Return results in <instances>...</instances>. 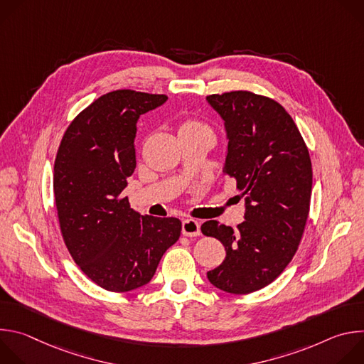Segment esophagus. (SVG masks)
Masks as SVG:
<instances>
[{"label": "esophagus", "instance_id": "1", "mask_svg": "<svg viewBox=\"0 0 364 364\" xmlns=\"http://www.w3.org/2000/svg\"><path fill=\"white\" fill-rule=\"evenodd\" d=\"M183 235L184 236H198L200 235V223L194 219H186L183 220V226H181Z\"/></svg>", "mask_w": 364, "mask_h": 364}]
</instances>
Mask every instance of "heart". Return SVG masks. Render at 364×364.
Masks as SVG:
<instances>
[{"label":"heart","mask_w":364,"mask_h":364,"mask_svg":"<svg viewBox=\"0 0 364 364\" xmlns=\"http://www.w3.org/2000/svg\"><path fill=\"white\" fill-rule=\"evenodd\" d=\"M200 128H205L203 124H200L198 121L194 119H184L180 125V134L183 132H188V131H194V129H200Z\"/></svg>","instance_id":"1"}]
</instances>
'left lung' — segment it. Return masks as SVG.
<instances>
[{
    "label": "left lung",
    "mask_w": 364,
    "mask_h": 364,
    "mask_svg": "<svg viewBox=\"0 0 364 364\" xmlns=\"http://www.w3.org/2000/svg\"><path fill=\"white\" fill-rule=\"evenodd\" d=\"M225 119L229 145L225 174L245 196V222L218 220L201 233L219 239L226 257L207 278L229 294H250L274 282L292 261L309 215L313 167L291 115L268 96L232 90L207 96Z\"/></svg>",
    "instance_id": "left-lung-1"
}]
</instances>
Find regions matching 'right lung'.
Masks as SVG:
<instances>
[{
  "label": "right lung",
  "mask_w": 364,
  "mask_h": 364,
  "mask_svg": "<svg viewBox=\"0 0 364 364\" xmlns=\"http://www.w3.org/2000/svg\"><path fill=\"white\" fill-rule=\"evenodd\" d=\"M166 100L131 89L102 95L70 122L58 149L53 191L65 245L80 271L111 292L149 282L181 233L178 219L142 216L122 194L136 167L138 118Z\"/></svg>",
  "instance_id": "right-lung-1"
}]
</instances>
